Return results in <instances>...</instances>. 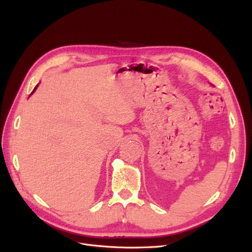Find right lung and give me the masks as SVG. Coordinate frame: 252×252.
<instances>
[{
    "mask_svg": "<svg viewBox=\"0 0 252 252\" xmlns=\"http://www.w3.org/2000/svg\"><path fill=\"white\" fill-rule=\"evenodd\" d=\"M37 86H38V85H36V86H35V88H34V89H33V91H32V93H33V92H34V91H35V89H36V88H37ZM32 94H31V95H32Z\"/></svg>",
    "mask_w": 252,
    "mask_h": 252,
    "instance_id": "obj_1",
    "label": "right lung"
}]
</instances>
